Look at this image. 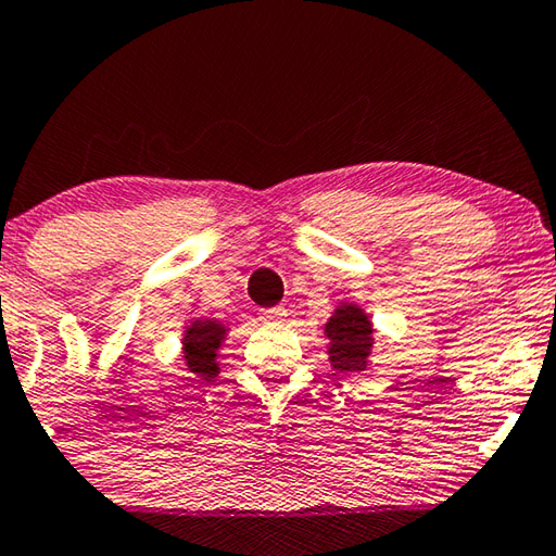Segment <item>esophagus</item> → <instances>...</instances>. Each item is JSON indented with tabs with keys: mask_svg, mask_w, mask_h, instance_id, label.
Listing matches in <instances>:
<instances>
[{
	"mask_svg": "<svg viewBox=\"0 0 556 556\" xmlns=\"http://www.w3.org/2000/svg\"><path fill=\"white\" fill-rule=\"evenodd\" d=\"M287 316V309L285 306H271V309H262L260 312V319L264 324H275V321H281Z\"/></svg>",
	"mask_w": 556,
	"mask_h": 556,
	"instance_id": "34e87169",
	"label": "esophagus"
}]
</instances>
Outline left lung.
I'll return each instance as SVG.
<instances>
[{"instance_id": "left-lung-1", "label": "left lung", "mask_w": 556, "mask_h": 556, "mask_svg": "<svg viewBox=\"0 0 556 556\" xmlns=\"http://www.w3.org/2000/svg\"><path fill=\"white\" fill-rule=\"evenodd\" d=\"M324 333L329 339L326 354L331 368L341 374H364L371 366L368 356L374 351V321L356 302H339L324 324Z\"/></svg>"}]
</instances>
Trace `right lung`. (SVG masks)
Masks as SVG:
<instances>
[{"label":"right lung","instance_id":"right-lung-1","mask_svg":"<svg viewBox=\"0 0 556 556\" xmlns=\"http://www.w3.org/2000/svg\"><path fill=\"white\" fill-rule=\"evenodd\" d=\"M230 333V326L217 319H190L182 329V358L192 374L215 378L219 374L217 354Z\"/></svg>","mask_w":556,"mask_h":556}]
</instances>
